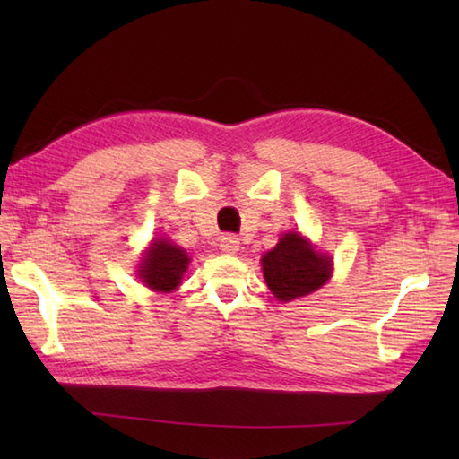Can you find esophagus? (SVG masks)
Returning a JSON list of instances; mask_svg holds the SVG:
<instances>
[{"instance_id": "1", "label": "esophagus", "mask_w": 459, "mask_h": 459, "mask_svg": "<svg viewBox=\"0 0 459 459\" xmlns=\"http://www.w3.org/2000/svg\"><path fill=\"white\" fill-rule=\"evenodd\" d=\"M240 248V240L232 235H224L221 237V250L229 252V255H235V252Z\"/></svg>"}]
</instances>
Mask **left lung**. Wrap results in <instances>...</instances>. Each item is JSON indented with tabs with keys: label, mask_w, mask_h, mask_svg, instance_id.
<instances>
[{
	"label": "left lung",
	"mask_w": 459,
	"mask_h": 459,
	"mask_svg": "<svg viewBox=\"0 0 459 459\" xmlns=\"http://www.w3.org/2000/svg\"><path fill=\"white\" fill-rule=\"evenodd\" d=\"M266 284L280 301L307 296L331 276V260L321 256L298 232H288L262 258Z\"/></svg>",
	"instance_id": "left-lung-1"
}]
</instances>
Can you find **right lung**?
Wrapping results in <instances>:
<instances>
[{
  "mask_svg": "<svg viewBox=\"0 0 459 459\" xmlns=\"http://www.w3.org/2000/svg\"><path fill=\"white\" fill-rule=\"evenodd\" d=\"M187 252L169 240H153L145 252L138 274L148 288L155 291H171L181 284L183 272L189 266Z\"/></svg>",
  "mask_w": 459,
  "mask_h": 459,
  "instance_id": "add662e5",
  "label": "right lung"
}]
</instances>
